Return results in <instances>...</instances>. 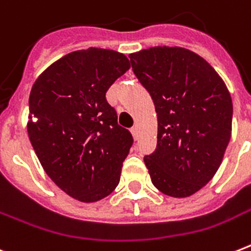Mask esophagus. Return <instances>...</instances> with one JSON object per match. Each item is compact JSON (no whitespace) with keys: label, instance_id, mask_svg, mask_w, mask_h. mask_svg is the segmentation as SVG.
Returning a JSON list of instances; mask_svg holds the SVG:
<instances>
[{"label":"esophagus","instance_id":"esophagus-1","mask_svg":"<svg viewBox=\"0 0 251 251\" xmlns=\"http://www.w3.org/2000/svg\"><path fill=\"white\" fill-rule=\"evenodd\" d=\"M131 134H133L134 139H138V137H139V131H138L137 126H133V127H131Z\"/></svg>","mask_w":251,"mask_h":251}]
</instances>
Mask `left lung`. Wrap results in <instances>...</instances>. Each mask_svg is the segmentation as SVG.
I'll return each mask as SVG.
<instances>
[{
	"label": "left lung",
	"instance_id": "8db88e82",
	"mask_svg": "<svg viewBox=\"0 0 251 251\" xmlns=\"http://www.w3.org/2000/svg\"><path fill=\"white\" fill-rule=\"evenodd\" d=\"M129 58L157 113L156 150L145 156L151 181L169 197H190L214 177L229 143V91L189 49L153 47Z\"/></svg>",
	"mask_w": 251,
	"mask_h": 251
}]
</instances>
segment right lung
I'll list each match as a JSON object with an SVG mask.
<instances>
[{"mask_svg": "<svg viewBox=\"0 0 251 251\" xmlns=\"http://www.w3.org/2000/svg\"><path fill=\"white\" fill-rule=\"evenodd\" d=\"M129 69L116 50H76L41 73L29 94L31 145L53 182L80 202L105 198L120 182L134 139L105 94Z\"/></svg>", "mask_w": 251, "mask_h": 251, "instance_id": "obj_1", "label": "right lung"}]
</instances>
